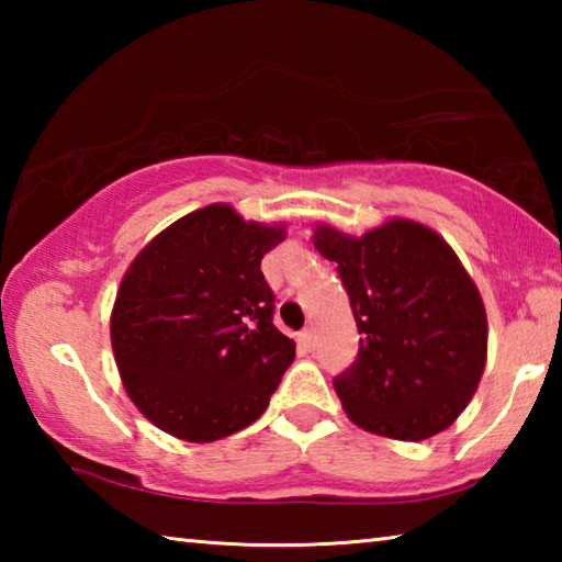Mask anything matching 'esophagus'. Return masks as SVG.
<instances>
[{
	"mask_svg": "<svg viewBox=\"0 0 562 562\" xmlns=\"http://www.w3.org/2000/svg\"><path fill=\"white\" fill-rule=\"evenodd\" d=\"M300 341H302V345L307 347V349H312V347H315V331H312V329H304L302 335H300Z\"/></svg>",
	"mask_w": 562,
	"mask_h": 562,
	"instance_id": "1",
	"label": "esophagus"
}]
</instances>
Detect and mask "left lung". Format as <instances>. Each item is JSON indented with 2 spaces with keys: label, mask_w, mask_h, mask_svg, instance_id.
Listing matches in <instances>:
<instances>
[{
  "label": "left lung",
  "mask_w": 562,
  "mask_h": 562,
  "mask_svg": "<svg viewBox=\"0 0 562 562\" xmlns=\"http://www.w3.org/2000/svg\"><path fill=\"white\" fill-rule=\"evenodd\" d=\"M312 243L337 262L361 335L355 364L335 379L349 422L396 441L449 429L488 355L486 307L459 255L408 217L364 235L317 223Z\"/></svg>",
  "instance_id": "obj_1"
}]
</instances>
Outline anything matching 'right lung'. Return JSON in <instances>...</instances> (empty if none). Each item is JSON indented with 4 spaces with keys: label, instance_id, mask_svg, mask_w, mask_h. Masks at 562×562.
I'll return each mask as SVG.
<instances>
[{
    "label": "right lung",
    "instance_id": "1",
    "mask_svg": "<svg viewBox=\"0 0 562 562\" xmlns=\"http://www.w3.org/2000/svg\"><path fill=\"white\" fill-rule=\"evenodd\" d=\"M284 235V223L213 203L170 223L128 265L111 310L113 359L160 431L211 443L268 408L294 359L260 270Z\"/></svg>",
    "mask_w": 562,
    "mask_h": 562
}]
</instances>
